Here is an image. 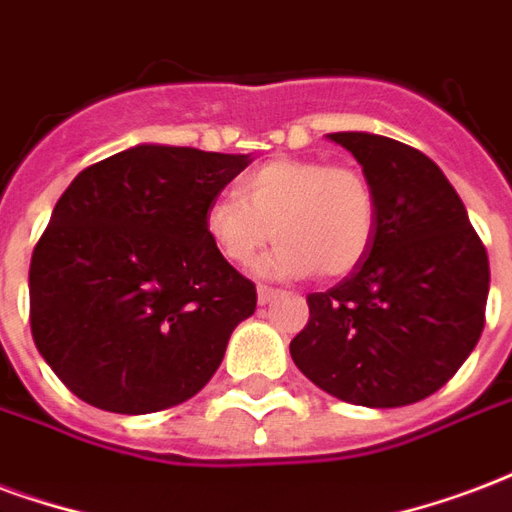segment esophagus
Masks as SVG:
<instances>
[{
	"mask_svg": "<svg viewBox=\"0 0 512 512\" xmlns=\"http://www.w3.org/2000/svg\"><path fill=\"white\" fill-rule=\"evenodd\" d=\"M276 295H279V290H274V287H266V285L257 287V301H260V304H268V301H274Z\"/></svg>",
	"mask_w": 512,
	"mask_h": 512,
	"instance_id": "obj_1",
	"label": "esophagus"
}]
</instances>
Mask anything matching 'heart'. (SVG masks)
Here are the masks:
<instances>
[{
  "mask_svg": "<svg viewBox=\"0 0 512 512\" xmlns=\"http://www.w3.org/2000/svg\"><path fill=\"white\" fill-rule=\"evenodd\" d=\"M377 225L369 179L350 165L276 157L252 170L236 195L206 208V236L227 263L252 266L271 238L282 241L263 274L342 279L361 266Z\"/></svg>",
  "mask_w": 512,
  "mask_h": 512,
  "instance_id": "obj_1",
  "label": "heart"
}]
</instances>
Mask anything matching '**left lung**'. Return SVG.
Returning <instances> with one entry per match:
<instances>
[{
	"mask_svg": "<svg viewBox=\"0 0 512 512\" xmlns=\"http://www.w3.org/2000/svg\"><path fill=\"white\" fill-rule=\"evenodd\" d=\"M361 162L377 200L363 263L309 293L295 366L336 399L404 407L439 391L486 325L488 255L467 208L434 162L382 135H328Z\"/></svg>",
	"mask_w": 512,
	"mask_h": 512,
	"instance_id": "8db88e82",
	"label": "left lung"
}]
</instances>
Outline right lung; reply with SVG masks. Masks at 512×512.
Segmentation results:
<instances>
[{
	"label": "right lung",
	"instance_id": "1",
	"mask_svg": "<svg viewBox=\"0 0 512 512\" xmlns=\"http://www.w3.org/2000/svg\"><path fill=\"white\" fill-rule=\"evenodd\" d=\"M246 165L249 154L135 146L64 189L32 252L29 323L78 399L146 415L214 377L257 290L211 246L206 208Z\"/></svg>",
	"mask_w": 512,
	"mask_h": 512
}]
</instances>
